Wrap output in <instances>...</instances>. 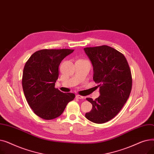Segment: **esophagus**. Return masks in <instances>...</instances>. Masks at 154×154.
Listing matches in <instances>:
<instances>
[{
    "mask_svg": "<svg viewBox=\"0 0 154 154\" xmlns=\"http://www.w3.org/2000/svg\"><path fill=\"white\" fill-rule=\"evenodd\" d=\"M75 98L76 99H84V97L81 96V95H77L75 96Z\"/></svg>",
    "mask_w": 154,
    "mask_h": 154,
    "instance_id": "esophagus-1",
    "label": "esophagus"
}]
</instances>
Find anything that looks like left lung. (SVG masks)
<instances>
[{"label": "left lung", "instance_id": "1", "mask_svg": "<svg viewBox=\"0 0 154 154\" xmlns=\"http://www.w3.org/2000/svg\"><path fill=\"white\" fill-rule=\"evenodd\" d=\"M84 50L92 62L94 82L99 85L100 96L86 99L92 109L85 117L92 122H107L122 109L130 95L132 80L125 56L107 45L85 47Z\"/></svg>", "mask_w": 154, "mask_h": 154}]
</instances>
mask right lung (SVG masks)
<instances>
[{"label":"right lung","instance_id":"obj_1","mask_svg":"<svg viewBox=\"0 0 154 154\" xmlns=\"http://www.w3.org/2000/svg\"><path fill=\"white\" fill-rule=\"evenodd\" d=\"M74 52L71 49H43L32 54L26 63L22 88L30 108L45 120L59 117L67 103L75 98L72 93H63L55 88L62 60Z\"/></svg>","mask_w":154,"mask_h":154}]
</instances>
